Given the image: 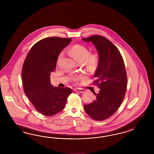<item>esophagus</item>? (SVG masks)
Segmentation results:
<instances>
[{"label": "esophagus", "mask_w": 154, "mask_h": 154, "mask_svg": "<svg viewBox=\"0 0 154 154\" xmlns=\"http://www.w3.org/2000/svg\"><path fill=\"white\" fill-rule=\"evenodd\" d=\"M74 91H76V92H79V93H83L85 92V90L81 89V88H75V89H74Z\"/></svg>", "instance_id": "34e87169"}]
</instances>
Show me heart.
I'll return each mask as SVG.
<instances>
[{
    "label": "heart",
    "mask_w": 154,
    "mask_h": 154,
    "mask_svg": "<svg viewBox=\"0 0 154 154\" xmlns=\"http://www.w3.org/2000/svg\"><path fill=\"white\" fill-rule=\"evenodd\" d=\"M68 53L71 57L77 62H83L85 59V65L90 71L94 70L98 64V57L94 55H89L88 49L85 47L75 45L72 47L68 51ZM63 54H61L59 59H60ZM83 75H75L73 77V79L77 81L84 78Z\"/></svg>",
    "instance_id": "b5f03b06"
}]
</instances>
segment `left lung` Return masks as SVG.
Listing matches in <instances>:
<instances>
[{
  "label": "left lung",
  "instance_id": "8db88e82",
  "mask_svg": "<svg viewBox=\"0 0 154 154\" xmlns=\"http://www.w3.org/2000/svg\"><path fill=\"white\" fill-rule=\"evenodd\" d=\"M91 42L98 53L97 69L94 83L100 89L96 99L84 109L94 120L103 121L113 115L123 101L127 88L124 62L119 50L107 38L95 35L82 38Z\"/></svg>",
  "mask_w": 154,
  "mask_h": 154
}]
</instances>
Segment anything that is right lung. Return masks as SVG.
Segmentation results:
<instances>
[{
  "label": "right lung",
  "instance_id": "1",
  "mask_svg": "<svg viewBox=\"0 0 154 154\" xmlns=\"http://www.w3.org/2000/svg\"><path fill=\"white\" fill-rule=\"evenodd\" d=\"M71 38L48 37L38 41L28 52L22 68L23 91L38 112L51 116L61 111L72 93L69 88L53 86L50 75L61 51Z\"/></svg>",
  "mask_w": 154,
  "mask_h": 154
}]
</instances>
